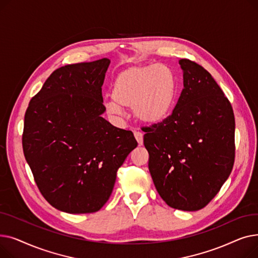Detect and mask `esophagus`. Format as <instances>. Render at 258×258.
I'll return each mask as SVG.
<instances>
[{
	"mask_svg": "<svg viewBox=\"0 0 258 258\" xmlns=\"http://www.w3.org/2000/svg\"><path fill=\"white\" fill-rule=\"evenodd\" d=\"M134 135H135V138H136V140L138 141V144L142 145L143 144V134L139 131H135Z\"/></svg>",
	"mask_w": 258,
	"mask_h": 258,
	"instance_id": "esophagus-1",
	"label": "esophagus"
}]
</instances>
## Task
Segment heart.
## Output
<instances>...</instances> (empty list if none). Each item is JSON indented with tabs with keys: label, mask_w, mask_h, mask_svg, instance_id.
<instances>
[{
	"label": "heart",
	"mask_w": 258,
	"mask_h": 258,
	"mask_svg": "<svg viewBox=\"0 0 258 258\" xmlns=\"http://www.w3.org/2000/svg\"><path fill=\"white\" fill-rule=\"evenodd\" d=\"M178 92V80L166 64H140L120 72L113 84L112 97L105 110L113 116L123 114V107L145 123H158L170 113Z\"/></svg>",
	"instance_id": "1"
}]
</instances>
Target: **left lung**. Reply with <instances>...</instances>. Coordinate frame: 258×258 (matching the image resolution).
Masks as SVG:
<instances>
[{"mask_svg": "<svg viewBox=\"0 0 258 258\" xmlns=\"http://www.w3.org/2000/svg\"><path fill=\"white\" fill-rule=\"evenodd\" d=\"M184 89L171 115L144 127L148 169L160 197L174 209L197 211L218 195L233 168L235 120L211 74L182 58Z\"/></svg>", "mask_w": 258, "mask_h": 258, "instance_id": "1", "label": "left lung"}]
</instances>
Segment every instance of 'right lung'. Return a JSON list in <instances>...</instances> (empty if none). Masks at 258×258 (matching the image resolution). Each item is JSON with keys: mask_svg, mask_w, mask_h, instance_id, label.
Returning <instances> with one entry per match:
<instances>
[{"mask_svg": "<svg viewBox=\"0 0 258 258\" xmlns=\"http://www.w3.org/2000/svg\"><path fill=\"white\" fill-rule=\"evenodd\" d=\"M110 59L54 71L25 114L23 151L46 201L68 213L96 212L107 202L118 168L138 143L131 131L101 117V87Z\"/></svg>", "mask_w": 258, "mask_h": 258, "instance_id": "right-lung-1", "label": "right lung"}]
</instances>
